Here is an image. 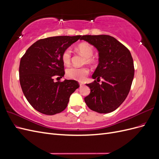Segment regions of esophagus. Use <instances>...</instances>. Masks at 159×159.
<instances>
[{
  "label": "esophagus",
  "mask_w": 159,
  "mask_h": 159,
  "mask_svg": "<svg viewBox=\"0 0 159 159\" xmlns=\"http://www.w3.org/2000/svg\"><path fill=\"white\" fill-rule=\"evenodd\" d=\"M80 87H82V86H84V84L82 83H80Z\"/></svg>",
  "instance_id": "34e87169"
}]
</instances>
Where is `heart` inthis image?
<instances>
[{
    "mask_svg": "<svg viewBox=\"0 0 159 159\" xmlns=\"http://www.w3.org/2000/svg\"><path fill=\"white\" fill-rule=\"evenodd\" d=\"M78 50L81 54L85 57V63H93V59L91 57L93 55L94 50L92 46H91L88 43H81L78 46ZM61 60L66 65L70 64L71 60V50L70 48L66 49L62 53ZM66 74L70 78L77 80H83L85 77L89 74V69L85 68V67H84V68L70 67L66 70Z\"/></svg>",
    "mask_w": 159,
    "mask_h": 159,
    "instance_id": "b5f03b06",
    "label": "heart"
}]
</instances>
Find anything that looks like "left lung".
<instances>
[{"mask_svg": "<svg viewBox=\"0 0 159 159\" xmlns=\"http://www.w3.org/2000/svg\"><path fill=\"white\" fill-rule=\"evenodd\" d=\"M84 40L99 52V64L93 79L102 78V84L95 80L86 84L90 88L84 98L88 107L99 113H108L122 104L131 87L134 64L131 52L115 38L109 35H84Z\"/></svg>", "mask_w": 159, "mask_h": 159, "instance_id": "1", "label": "left lung"}]
</instances>
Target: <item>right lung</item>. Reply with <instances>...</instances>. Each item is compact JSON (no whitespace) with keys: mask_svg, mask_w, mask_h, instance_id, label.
<instances>
[{"mask_svg":"<svg viewBox=\"0 0 159 159\" xmlns=\"http://www.w3.org/2000/svg\"><path fill=\"white\" fill-rule=\"evenodd\" d=\"M81 36H60L36 41L20 60L19 78L28 102L38 111L48 115L59 113L66 108L70 95L80 87L75 80L55 81L64 77L63 52Z\"/></svg>","mask_w":159,"mask_h":159,"instance_id":"add662e5","label":"right lung"}]
</instances>
